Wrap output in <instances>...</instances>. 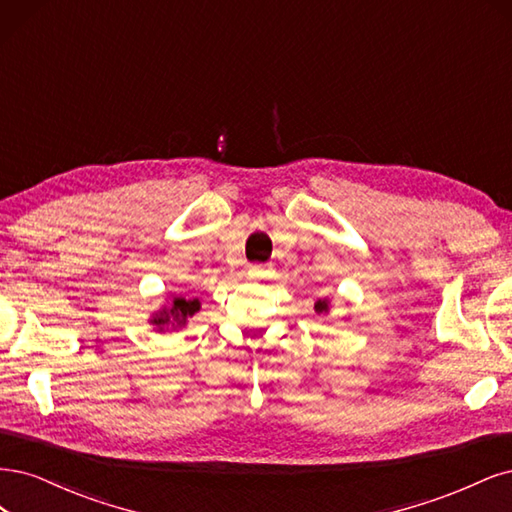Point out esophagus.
<instances>
[{"mask_svg":"<svg viewBox=\"0 0 512 512\" xmlns=\"http://www.w3.org/2000/svg\"><path fill=\"white\" fill-rule=\"evenodd\" d=\"M266 276V266H261V263H253L249 266V278H263Z\"/></svg>","mask_w":512,"mask_h":512,"instance_id":"esophagus-1","label":"esophagus"}]
</instances>
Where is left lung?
<instances>
[{
	"label": "left lung",
	"mask_w": 512,
	"mask_h": 512,
	"mask_svg": "<svg viewBox=\"0 0 512 512\" xmlns=\"http://www.w3.org/2000/svg\"><path fill=\"white\" fill-rule=\"evenodd\" d=\"M315 310H317V312H327V302H321V300H319V302L315 304Z\"/></svg>",
	"instance_id": "1"
}]
</instances>
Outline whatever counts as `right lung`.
<instances>
[{"mask_svg": "<svg viewBox=\"0 0 512 512\" xmlns=\"http://www.w3.org/2000/svg\"><path fill=\"white\" fill-rule=\"evenodd\" d=\"M200 310V302L197 300H185V298H174L170 308H163L159 315L153 319L155 325H172V327H183L189 317Z\"/></svg>", "mask_w": 512, "mask_h": 512, "instance_id": "add662e5", "label": "right lung"}]
</instances>
